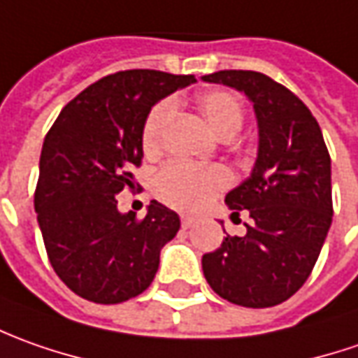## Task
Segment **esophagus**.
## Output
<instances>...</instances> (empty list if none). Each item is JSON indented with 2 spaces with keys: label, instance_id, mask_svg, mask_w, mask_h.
<instances>
[{
  "label": "esophagus",
  "instance_id": "esophagus-1",
  "mask_svg": "<svg viewBox=\"0 0 358 358\" xmlns=\"http://www.w3.org/2000/svg\"><path fill=\"white\" fill-rule=\"evenodd\" d=\"M194 224H196V220H194V217L182 216V228H192Z\"/></svg>",
  "mask_w": 358,
  "mask_h": 358
}]
</instances>
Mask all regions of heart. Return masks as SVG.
Wrapping results in <instances>:
<instances>
[{
	"mask_svg": "<svg viewBox=\"0 0 358 358\" xmlns=\"http://www.w3.org/2000/svg\"><path fill=\"white\" fill-rule=\"evenodd\" d=\"M198 110L220 138L236 136L243 124L240 101L226 91H206L196 96ZM174 117V103L162 101L148 113L142 129V148L146 155H156ZM229 184V172L222 166L196 168L184 162H170L156 176V194L162 202L176 210H198L217 192Z\"/></svg>",
	"mask_w": 358,
	"mask_h": 358,
	"instance_id": "heart-1",
	"label": "heart"
}]
</instances>
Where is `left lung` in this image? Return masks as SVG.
<instances>
[{
  "instance_id": "1",
  "label": "left lung",
  "mask_w": 358,
  "mask_h": 358,
  "mask_svg": "<svg viewBox=\"0 0 358 358\" xmlns=\"http://www.w3.org/2000/svg\"><path fill=\"white\" fill-rule=\"evenodd\" d=\"M243 93L257 120L252 174L226 194L231 216L248 210L245 236H228L202 257L220 297L264 309L287 301L307 281L333 220L331 158L311 110L289 89L255 71L202 77Z\"/></svg>"
}]
</instances>
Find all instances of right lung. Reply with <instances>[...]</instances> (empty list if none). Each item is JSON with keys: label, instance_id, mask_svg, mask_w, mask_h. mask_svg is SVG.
<instances>
[{"label": "right lung", "instance_id": "right-lung-1", "mask_svg": "<svg viewBox=\"0 0 358 358\" xmlns=\"http://www.w3.org/2000/svg\"><path fill=\"white\" fill-rule=\"evenodd\" d=\"M192 83V75L120 71L77 94L47 132L35 212L55 273L83 299L113 305L141 295L178 234L176 212L152 200L136 220L118 212L117 194L134 188L130 170L141 166L152 106Z\"/></svg>", "mask_w": 358, "mask_h": 358}]
</instances>
